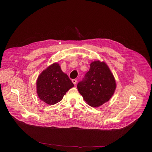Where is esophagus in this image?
I'll use <instances>...</instances> for the list:
<instances>
[{"instance_id": "34e87169", "label": "esophagus", "mask_w": 152, "mask_h": 152, "mask_svg": "<svg viewBox=\"0 0 152 152\" xmlns=\"http://www.w3.org/2000/svg\"><path fill=\"white\" fill-rule=\"evenodd\" d=\"M72 82H73V83L74 84H76V83H77V80H76V79H72Z\"/></svg>"}]
</instances>
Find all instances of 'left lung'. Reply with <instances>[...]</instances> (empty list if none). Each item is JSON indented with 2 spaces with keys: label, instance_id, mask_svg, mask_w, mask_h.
I'll return each instance as SVG.
<instances>
[{
  "label": "left lung",
  "instance_id": "1",
  "mask_svg": "<svg viewBox=\"0 0 152 152\" xmlns=\"http://www.w3.org/2000/svg\"><path fill=\"white\" fill-rule=\"evenodd\" d=\"M77 87L90 106L97 107L108 101L113 95L116 82L106 63L95 61L91 63L89 71L77 83Z\"/></svg>",
  "mask_w": 152,
  "mask_h": 152
}]
</instances>
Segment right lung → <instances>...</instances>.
Returning a JSON list of instances; mask_svg holds the SVG:
<instances>
[{
    "label": "right lung",
    "instance_id": "obj_1",
    "mask_svg": "<svg viewBox=\"0 0 152 152\" xmlns=\"http://www.w3.org/2000/svg\"><path fill=\"white\" fill-rule=\"evenodd\" d=\"M36 85L39 99L49 105L60 102L66 92L74 86L58 63H53L43 71L37 78Z\"/></svg>",
    "mask_w": 152,
    "mask_h": 152
}]
</instances>
